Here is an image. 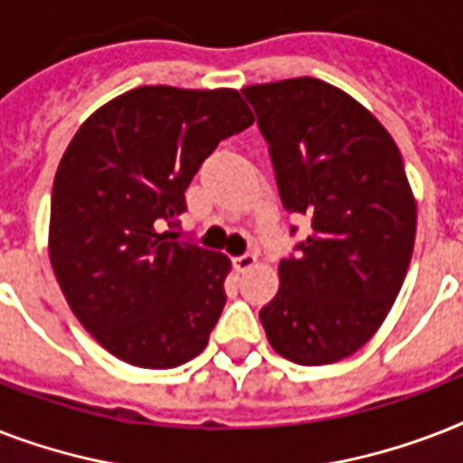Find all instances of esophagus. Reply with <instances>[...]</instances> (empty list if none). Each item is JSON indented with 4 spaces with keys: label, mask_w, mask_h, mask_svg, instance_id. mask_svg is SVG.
I'll list each match as a JSON object with an SVG mask.
<instances>
[{
    "label": "esophagus",
    "mask_w": 463,
    "mask_h": 463,
    "mask_svg": "<svg viewBox=\"0 0 463 463\" xmlns=\"http://www.w3.org/2000/svg\"><path fill=\"white\" fill-rule=\"evenodd\" d=\"M254 264H257V254H252V252L240 254V257H235V260H232V267H235V271H240V274L250 271Z\"/></svg>",
    "instance_id": "1"
}]
</instances>
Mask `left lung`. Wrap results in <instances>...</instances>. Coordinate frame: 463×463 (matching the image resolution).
I'll list each match as a JSON object with an SVG mask.
<instances>
[{
  "label": "left lung",
  "instance_id": "left-lung-1",
  "mask_svg": "<svg viewBox=\"0 0 463 463\" xmlns=\"http://www.w3.org/2000/svg\"><path fill=\"white\" fill-rule=\"evenodd\" d=\"M267 137L283 206L309 218L260 312L271 348L329 365L387 319L416 242V196L392 134L345 90L298 76L242 89Z\"/></svg>",
  "mask_w": 463,
  "mask_h": 463
}]
</instances>
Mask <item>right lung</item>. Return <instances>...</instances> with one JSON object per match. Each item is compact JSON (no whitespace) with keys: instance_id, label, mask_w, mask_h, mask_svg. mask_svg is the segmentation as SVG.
<instances>
[{"instance_id":"right-lung-1","label":"right lung","mask_w":463,"mask_h":463,"mask_svg":"<svg viewBox=\"0 0 463 463\" xmlns=\"http://www.w3.org/2000/svg\"><path fill=\"white\" fill-rule=\"evenodd\" d=\"M254 122L240 90L139 86L90 115L61 156L47 252L83 329L148 370L206 348L231 260L177 242L184 189L203 158Z\"/></svg>"}]
</instances>
